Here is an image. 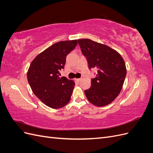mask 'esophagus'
I'll list each match as a JSON object with an SVG mask.
<instances>
[{
	"label": "esophagus",
	"instance_id": "1",
	"mask_svg": "<svg viewBox=\"0 0 153 153\" xmlns=\"http://www.w3.org/2000/svg\"><path fill=\"white\" fill-rule=\"evenodd\" d=\"M81 80H82L81 78H76V80L77 82H80Z\"/></svg>",
	"mask_w": 153,
	"mask_h": 153
}]
</instances>
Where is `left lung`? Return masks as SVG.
<instances>
[{
  "instance_id": "obj_1",
  "label": "left lung",
  "mask_w": 153,
  "mask_h": 153,
  "mask_svg": "<svg viewBox=\"0 0 153 153\" xmlns=\"http://www.w3.org/2000/svg\"><path fill=\"white\" fill-rule=\"evenodd\" d=\"M82 53L87 57L89 69L96 68V77L85 94L90 103L104 106L117 98L123 88L126 68L124 59L116 50L89 39H78Z\"/></svg>"
}]
</instances>
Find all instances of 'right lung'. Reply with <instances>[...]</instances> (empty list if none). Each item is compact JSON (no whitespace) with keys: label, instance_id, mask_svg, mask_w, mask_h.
I'll return each instance as SVG.
<instances>
[{"label":"right lung","instance_id":"add662e5","mask_svg":"<svg viewBox=\"0 0 153 153\" xmlns=\"http://www.w3.org/2000/svg\"><path fill=\"white\" fill-rule=\"evenodd\" d=\"M77 43L76 39L55 43L37 55L29 68L27 80L32 92L50 108H62L70 101L75 84L66 77H60L59 71Z\"/></svg>","mask_w":153,"mask_h":153}]
</instances>
